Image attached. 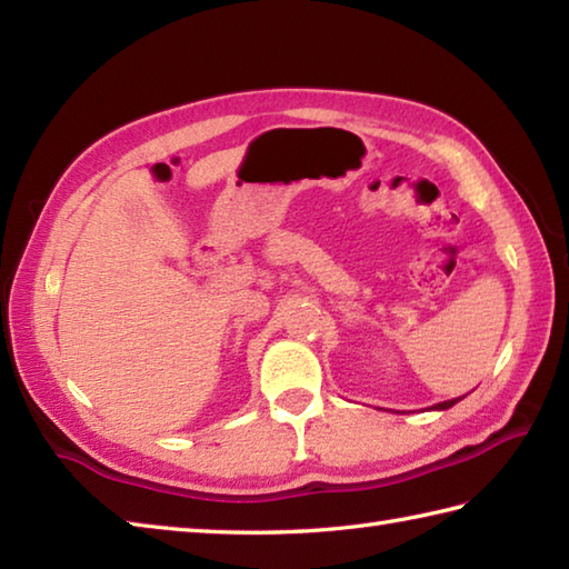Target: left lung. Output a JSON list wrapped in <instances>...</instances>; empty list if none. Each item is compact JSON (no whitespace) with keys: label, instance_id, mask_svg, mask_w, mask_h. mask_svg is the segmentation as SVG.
I'll list each match as a JSON object with an SVG mask.
<instances>
[{"label":"left lung","instance_id":"left-lung-1","mask_svg":"<svg viewBox=\"0 0 569 569\" xmlns=\"http://www.w3.org/2000/svg\"><path fill=\"white\" fill-rule=\"evenodd\" d=\"M461 399H463V397H459V399H449V402H441V405H433V407H429V409H439V411H441V409H449V407H453V405H456V402H461Z\"/></svg>","mask_w":569,"mask_h":569}]
</instances>
